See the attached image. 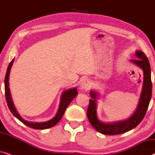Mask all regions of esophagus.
<instances>
[{
  "label": "esophagus",
  "instance_id": "obj_1",
  "mask_svg": "<svg viewBox=\"0 0 155 155\" xmlns=\"http://www.w3.org/2000/svg\"><path fill=\"white\" fill-rule=\"evenodd\" d=\"M90 87L91 84L89 80L87 79V78H84V79L82 80L81 83H80V88H81V90H87L90 88Z\"/></svg>",
  "mask_w": 155,
  "mask_h": 155
}]
</instances>
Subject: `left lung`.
<instances>
[{"mask_svg":"<svg viewBox=\"0 0 155 155\" xmlns=\"http://www.w3.org/2000/svg\"><path fill=\"white\" fill-rule=\"evenodd\" d=\"M135 56L138 58L132 60V62L143 69L144 82L138 107L134 114L130 118L126 120L112 123V124H104L101 122L97 118L96 112V99L97 94L93 91L90 92V95L93 99H90L87 115L90 124L99 133H102L104 135H114L128 132L135 128L145 117L152 97L151 69H150L149 61L143 51H136Z\"/></svg>","mask_w":155,"mask_h":155,"instance_id":"8db88e82","label":"left lung"}]
</instances>
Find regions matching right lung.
<instances>
[{
    "mask_svg": "<svg viewBox=\"0 0 155 155\" xmlns=\"http://www.w3.org/2000/svg\"><path fill=\"white\" fill-rule=\"evenodd\" d=\"M14 62V59H12L11 62L10 63L9 65H8L7 71H6L5 77V99L6 101H7L8 107L9 108V109L11 111V113L18 118V120H20L21 122L23 123L25 125H26L29 128H34V129H39V130H44V129H47L51 127L54 126L55 125L58 124L59 120L61 119V118L63 117V114H64L65 110H66L67 107H68L70 103L71 102L72 100L75 98L76 95L78 94V91L77 88H73V89H70L65 91L63 93L62 96H61V104L59 106V109L58 111V113L56 115V116L54 118H52L51 120H48L46 122L43 123H32V122H29L27 120H25L20 116V114H18V112L17 111V110L15 107L12 102L11 95H10V88H9V74L10 71V68H11L12 63Z\"/></svg>",
    "mask_w": 155,
    "mask_h": 155,
    "instance_id": "obj_1",
    "label": "right lung"
}]
</instances>
